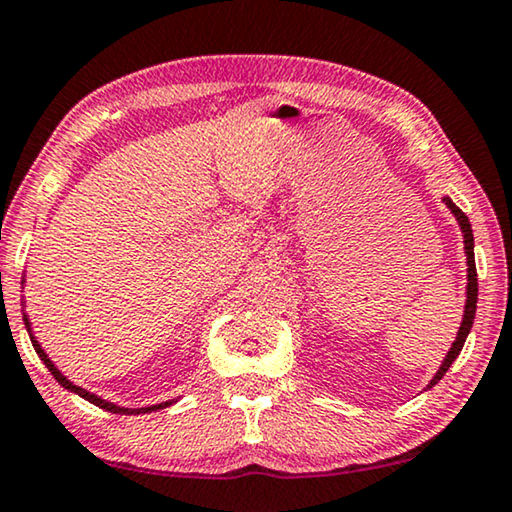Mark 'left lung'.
<instances>
[{"label": "left lung", "mask_w": 512, "mask_h": 512, "mask_svg": "<svg viewBox=\"0 0 512 512\" xmlns=\"http://www.w3.org/2000/svg\"><path fill=\"white\" fill-rule=\"evenodd\" d=\"M446 207L451 209L453 216L457 218V223H460V230L464 234V253H467V303H464V315H462V324H460V331H457V338L453 342L451 352L446 354L444 363H441V368L437 370V375L430 379V384L427 388H432L437 381L446 375L448 368H451L453 361L457 356H460L462 347H464V340H467V335L471 331V326H474V317H476V303H478V276H476V259H474V232H471V223L469 218L464 216V211L457 207V204L451 200V197H444Z\"/></svg>", "instance_id": "1"}]
</instances>
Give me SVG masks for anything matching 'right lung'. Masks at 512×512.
Segmentation results:
<instances>
[{
	"mask_svg": "<svg viewBox=\"0 0 512 512\" xmlns=\"http://www.w3.org/2000/svg\"><path fill=\"white\" fill-rule=\"evenodd\" d=\"M22 319H25V326H27V331H29V338H32V345H34V349H36V354L41 356V361L45 363V368H48L50 372H52V377H55L61 386L66 388V391H71V393H78L80 398H85L87 402H91V404H96V407H101V409H105V411H112V414H149V411H156V409H165V407H170L172 404V400L170 402H160V404H154V407H140V409H126V407H119V404H114V402H108V400H103V398H98V395H94V393H89V391H85V388H80V386H75L73 381H68L64 375H61V372L55 368V363L50 361L48 358V354L43 352V347L38 345V340L34 338V333H32V326H29V317L27 315H22Z\"/></svg>",
	"mask_w": 512,
	"mask_h": 512,
	"instance_id": "obj_1",
	"label": "right lung"
}]
</instances>
